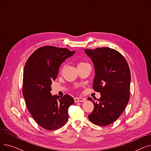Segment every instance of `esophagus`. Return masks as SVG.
<instances>
[{
    "mask_svg": "<svg viewBox=\"0 0 151 151\" xmlns=\"http://www.w3.org/2000/svg\"><path fill=\"white\" fill-rule=\"evenodd\" d=\"M86 98H83V97H76V98H75V99H74L75 103H77V102H84L86 101Z\"/></svg>",
    "mask_w": 151,
    "mask_h": 151,
    "instance_id": "34e87169",
    "label": "esophagus"
}]
</instances>
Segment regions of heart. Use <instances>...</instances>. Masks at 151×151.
I'll use <instances>...</instances> for the list:
<instances>
[{
	"label": "heart",
	"mask_w": 151,
	"mask_h": 151,
	"mask_svg": "<svg viewBox=\"0 0 151 151\" xmlns=\"http://www.w3.org/2000/svg\"><path fill=\"white\" fill-rule=\"evenodd\" d=\"M84 63H83V62H81V63H78V65H81V64H84Z\"/></svg>",
	"instance_id": "heart-1"
}]
</instances>
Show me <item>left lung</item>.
I'll return each mask as SVG.
<instances>
[{
    "label": "left lung",
    "mask_w": 151,
    "mask_h": 151,
    "mask_svg": "<svg viewBox=\"0 0 151 151\" xmlns=\"http://www.w3.org/2000/svg\"><path fill=\"white\" fill-rule=\"evenodd\" d=\"M93 62L95 75L93 89L100 93L101 97L95 102L89 119L93 124L106 126L119 117L130 99V71L123 55L109 47L84 49Z\"/></svg>",
    "instance_id": "left-lung-1"
}]
</instances>
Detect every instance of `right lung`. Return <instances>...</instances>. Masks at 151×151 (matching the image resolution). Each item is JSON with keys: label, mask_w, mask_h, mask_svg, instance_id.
<instances>
[{"label": "right lung", "mask_w": 151, "mask_h": 151, "mask_svg": "<svg viewBox=\"0 0 151 151\" xmlns=\"http://www.w3.org/2000/svg\"><path fill=\"white\" fill-rule=\"evenodd\" d=\"M75 51L46 46L35 50L24 69L22 93L34 121L47 130H57L68 117V109L74 104L69 95L52 96L51 84L56 79L60 65Z\"/></svg>", "instance_id": "right-lung-1"}]
</instances>
